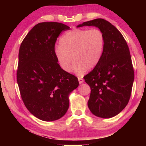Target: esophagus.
Instances as JSON below:
<instances>
[{
	"instance_id": "1",
	"label": "esophagus",
	"mask_w": 146,
	"mask_h": 146,
	"mask_svg": "<svg viewBox=\"0 0 146 146\" xmlns=\"http://www.w3.org/2000/svg\"><path fill=\"white\" fill-rule=\"evenodd\" d=\"M78 82H79V83H80V84H82V83L84 82V79L82 78L79 77V76H78Z\"/></svg>"
}]
</instances>
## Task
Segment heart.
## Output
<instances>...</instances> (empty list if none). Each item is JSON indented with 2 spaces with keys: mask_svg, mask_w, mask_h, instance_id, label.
Instances as JSON below:
<instances>
[{
  "mask_svg": "<svg viewBox=\"0 0 146 146\" xmlns=\"http://www.w3.org/2000/svg\"><path fill=\"white\" fill-rule=\"evenodd\" d=\"M104 46V35L99 29H74L61 36L55 54L66 72L71 71L73 59V71L82 76L88 68H95L100 62Z\"/></svg>",
  "mask_w": 146,
  "mask_h": 146,
  "instance_id": "heart-1",
  "label": "heart"
}]
</instances>
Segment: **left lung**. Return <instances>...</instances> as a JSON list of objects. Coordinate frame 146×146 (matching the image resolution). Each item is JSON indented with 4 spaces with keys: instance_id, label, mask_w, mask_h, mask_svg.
Here are the masks:
<instances>
[{
    "instance_id": "1",
    "label": "left lung",
    "mask_w": 146,
    "mask_h": 146,
    "mask_svg": "<svg viewBox=\"0 0 146 146\" xmlns=\"http://www.w3.org/2000/svg\"><path fill=\"white\" fill-rule=\"evenodd\" d=\"M87 26L98 28L105 37L100 62L84 76L91 88L88 106L94 115L111 118L125 108L131 93L135 75L129 49L122 35L108 21L94 19L76 28Z\"/></svg>"
}]
</instances>
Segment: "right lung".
I'll use <instances>...</instances> for the list:
<instances>
[{
    "label": "right lung",
    "instance_id": "obj_1",
    "mask_svg": "<svg viewBox=\"0 0 146 146\" xmlns=\"http://www.w3.org/2000/svg\"><path fill=\"white\" fill-rule=\"evenodd\" d=\"M70 27L49 22L36 24L27 34L19 53L17 80L24 105L41 120L60 119L69 108V96L78 86V78L58 64L55 44Z\"/></svg>",
    "mask_w": 146,
    "mask_h": 146
}]
</instances>
